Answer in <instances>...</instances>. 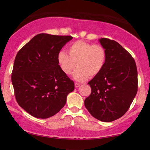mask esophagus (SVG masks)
<instances>
[{
  "instance_id": "obj_1",
  "label": "esophagus",
  "mask_w": 150,
  "mask_h": 150,
  "mask_svg": "<svg viewBox=\"0 0 150 150\" xmlns=\"http://www.w3.org/2000/svg\"><path fill=\"white\" fill-rule=\"evenodd\" d=\"M81 86V84L77 83V82H76V83H75V88H79V86Z\"/></svg>"
}]
</instances>
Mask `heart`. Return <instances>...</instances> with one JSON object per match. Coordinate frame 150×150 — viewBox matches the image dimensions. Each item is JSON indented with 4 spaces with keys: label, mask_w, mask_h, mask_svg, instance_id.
<instances>
[{
    "label": "heart",
    "mask_w": 150,
    "mask_h": 150,
    "mask_svg": "<svg viewBox=\"0 0 150 150\" xmlns=\"http://www.w3.org/2000/svg\"><path fill=\"white\" fill-rule=\"evenodd\" d=\"M67 53L60 52L57 55V61L61 71L69 75L76 67L72 76L75 80L82 82L90 77L99 74L105 66L107 53L103 46L90 44L82 40H77L70 44Z\"/></svg>",
    "instance_id": "obj_1"
}]
</instances>
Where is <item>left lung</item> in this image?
<instances>
[{
  "instance_id": "obj_1",
  "label": "left lung",
  "mask_w": 150,
  "mask_h": 150,
  "mask_svg": "<svg viewBox=\"0 0 150 150\" xmlns=\"http://www.w3.org/2000/svg\"><path fill=\"white\" fill-rule=\"evenodd\" d=\"M107 53L103 70L88 82L91 92L84 100L86 109L95 119L109 122L128 110L137 93V69L132 55L113 40H98Z\"/></svg>"
}]
</instances>
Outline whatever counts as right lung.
<instances>
[{
  "mask_svg": "<svg viewBox=\"0 0 150 150\" xmlns=\"http://www.w3.org/2000/svg\"><path fill=\"white\" fill-rule=\"evenodd\" d=\"M71 36L38 34L18 51L11 75L16 100L31 115L47 119L64 106L74 82L60 69L57 55Z\"/></svg>",
  "mask_w": 150,
  "mask_h": 150,
  "instance_id": "right-lung-1",
  "label": "right lung"
}]
</instances>
